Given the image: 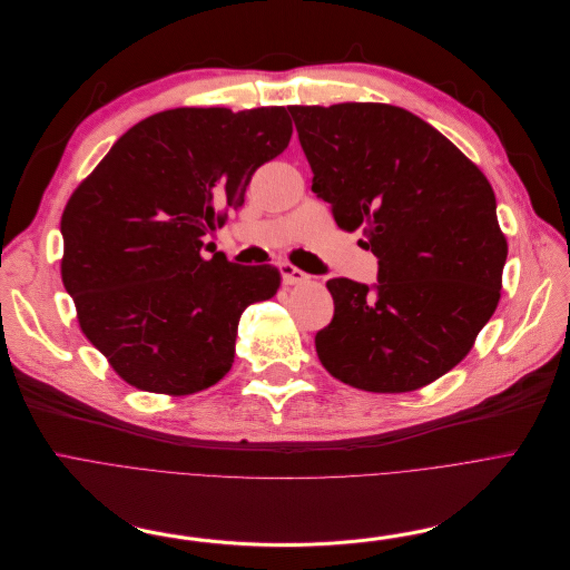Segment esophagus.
<instances>
[{
  "label": "esophagus",
  "instance_id": "esophagus-1",
  "mask_svg": "<svg viewBox=\"0 0 570 570\" xmlns=\"http://www.w3.org/2000/svg\"><path fill=\"white\" fill-rule=\"evenodd\" d=\"M281 274H283V283L285 285H304L308 283V274H304L302 268H296L292 264H281Z\"/></svg>",
  "mask_w": 570,
  "mask_h": 570
}]
</instances>
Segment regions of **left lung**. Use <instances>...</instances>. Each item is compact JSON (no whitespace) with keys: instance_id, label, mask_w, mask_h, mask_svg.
<instances>
[{"instance_id":"obj_1","label":"left lung","mask_w":570,"mask_h":570,"mask_svg":"<svg viewBox=\"0 0 570 570\" xmlns=\"http://www.w3.org/2000/svg\"><path fill=\"white\" fill-rule=\"evenodd\" d=\"M313 193L377 257V285L332 278L315 336L336 381L415 392L462 362L501 299L508 240L490 180L439 129L390 104L287 106Z\"/></svg>"}]
</instances>
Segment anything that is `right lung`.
I'll use <instances>...</instances> for the list:
<instances>
[{
  "label": "right lung",
  "instance_id": "add662e5",
  "mask_svg": "<svg viewBox=\"0 0 570 570\" xmlns=\"http://www.w3.org/2000/svg\"><path fill=\"white\" fill-rule=\"evenodd\" d=\"M292 139L285 106L171 108L127 129L62 213V283L80 332L131 387L187 396L234 364L240 313L276 266L202 257L253 174Z\"/></svg>",
  "mask_w": 570,
  "mask_h": 570
}]
</instances>
